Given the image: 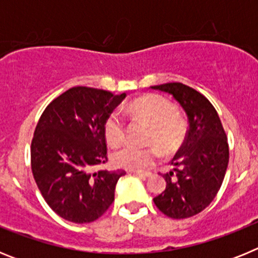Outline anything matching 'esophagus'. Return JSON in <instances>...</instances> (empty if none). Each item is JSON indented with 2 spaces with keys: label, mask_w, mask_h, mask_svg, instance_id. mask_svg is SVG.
Segmentation results:
<instances>
[{
  "label": "esophagus",
  "mask_w": 258,
  "mask_h": 258,
  "mask_svg": "<svg viewBox=\"0 0 258 258\" xmlns=\"http://www.w3.org/2000/svg\"><path fill=\"white\" fill-rule=\"evenodd\" d=\"M134 174L141 177V178H147V177H151V173L150 172H134Z\"/></svg>",
  "instance_id": "1"
}]
</instances>
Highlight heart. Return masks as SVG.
<instances>
[{"mask_svg": "<svg viewBox=\"0 0 258 258\" xmlns=\"http://www.w3.org/2000/svg\"><path fill=\"white\" fill-rule=\"evenodd\" d=\"M131 111L151 126L149 143H155L164 152L175 151L184 140V124L177 116L174 104L159 95H145L131 104ZM126 136L125 120L120 111H113L104 122V137L111 146L121 145ZM157 146L137 147L126 145L112 154V163L127 170H145L160 156Z\"/></svg>", "mask_w": 258, "mask_h": 258, "instance_id": "1", "label": "heart"}]
</instances>
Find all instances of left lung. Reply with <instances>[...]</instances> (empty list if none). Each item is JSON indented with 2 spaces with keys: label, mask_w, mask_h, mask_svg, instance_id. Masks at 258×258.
I'll list each match as a JSON object with an SVG mask.
<instances>
[{
  "label": "left lung",
  "mask_w": 258,
  "mask_h": 258,
  "mask_svg": "<svg viewBox=\"0 0 258 258\" xmlns=\"http://www.w3.org/2000/svg\"><path fill=\"white\" fill-rule=\"evenodd\" d=\"M168 93L183 108L188 120L184 143L164 174L166 187L154 198L155 206L174 220L192 217L213 202L229 164L227 137L217 111L199 92L181 83L151 86Z\"/></svg>",
  "instance_id": "left-lung-1"
}]
</instances>
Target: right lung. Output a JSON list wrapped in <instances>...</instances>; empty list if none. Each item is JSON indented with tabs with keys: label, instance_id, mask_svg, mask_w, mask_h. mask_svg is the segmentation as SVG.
<instances>
[{
	"label": "right lung",
	"instance_id": "add662e5",
	"mask_svg": "<svg viewBox=\"0 0 258 258\" xmlns=\"http://www.w3.org/2000/svg\"><path fill=\"white\" fill-rule=\"evenodd\" d=\"M125 93L75 86L41 115L31 145V165L41 195L59 217L75 223L98 220L115 200L125 170H99L107 161L104 122Z\"/></svg>",
	"mask_w": 258,
	"mask_h": 258
}]
</instances>
